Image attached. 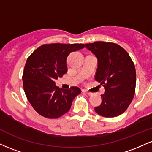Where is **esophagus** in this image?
I'll return each instance as SVG.
<instances>
[{
  "label": "esophagus",
  "mask_w": 152,
  "mask_h": 152,
  "mask_svg": "<svg viewBox=\"0 0 152 152\" xmlns=\"http://www.w3.org/2000/svg\"><path fill=\"white\" fill-rule=\"evenodd\" d=\"M82 91L83 92V93H85V94H88V95H91V92H88V91H86V90H82Z\"/></svg>",
  "instance_id": "obj_1"
}]
</instances>
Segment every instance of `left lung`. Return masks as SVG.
Instances as JSON below:
<instances>
[{"label": "left lung", "mask_w": 152, "mask_h": 152, "mask_svg": "<svg viewBox=\"0 0 152 152\" xmlns=\"http://www.w3.org/2000/svg\"><path fill=\"white\" fill-rule=\"evenodd\" d=\"M86 48L96 56L98 67L95 80L105 92L102 104L95 111L104 117L123 114L133 100L136 88V69L129 53L114 43L96 41L86 43Z\"/></svg>", "instance_id": "8db88e82"}]
</instances>
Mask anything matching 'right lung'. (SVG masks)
<instances>
[{
	"label": "right lung",
	"instance_id": "right-lung-1",
	"mask_svg": "<svg viewBox=\"0 0 152 152\" xmlns=\"http://www.w3.org/2000/svg\"><path fill=\"white\" fill-rule=\"evenodd\" d=\"M82 43H51L38 47L26 61L23 86L28 100L36 112L48 118H57L70 109L77 86L63 89L54 81L67 72L66 58L70 53L84 48Z\"/></svg>",
	"mask_w": 152,
	"mask_h": 152
}]
</instances>
